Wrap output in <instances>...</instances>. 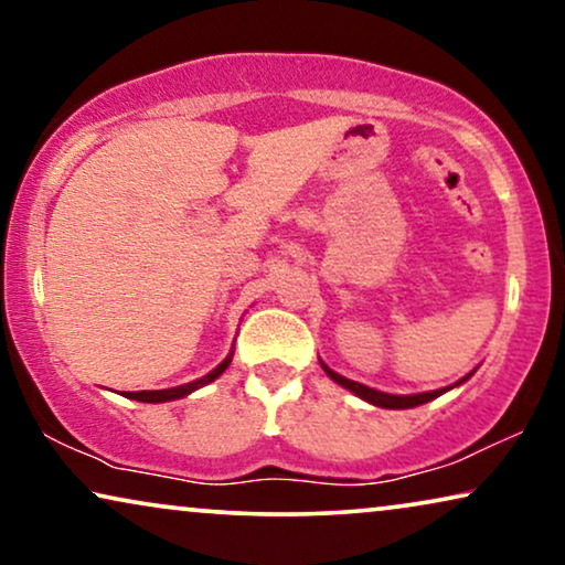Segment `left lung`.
Masks as SVG:
<instances>
[{"label":"left lung","instance_id":"left-lung-1","mask_svg":"<svg viewBox=\"0 0 565 565\" xmlns=\"http://www.w3.org/2000/svg\"><path fill=\"white\" fill-rule=\"evenodd\" d=\"M321 367L327 370V375L331 377V381L334 383H339V385H344L347 391H352V393H358L360 398H365V401H370V404H375V406H383V408H412V406H419V404H427V401H431V398H437V396H443V393L447 391V388H443V391H431V393H416V396H391V393H383V391H375V388H367V385H362V383H354V381H347L344 375H339V373H334V370L331 367H327L321 362ZM462 381H466V377H462Z\"/></svg>","mask_w":565,"mask_h":565}]
</instances>
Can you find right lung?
<instances>
[{
    "mask_svg": "<svg viewBox=\"0 0 565 565\" xmlns=\"http://www.w3.org/2000/svg\"><path fill=\"white\" fill-rule=\"evenodd\" d=\"M231 365V354L226 360L221 362L218 367L213 370V373H207L205 377H200V381H192L188 385H177V388H167V391H136V393H126V398H134V401H143V404H161V401H174V398H182L188 396V393L203 388L205 383H211L218 377L223 370H226Z\"/></svg>",
    "mask_w": 565,
    "mask_h": 565,
    "instance_id": "obj_1",
    "label": "right lung"
}]
</instances>
